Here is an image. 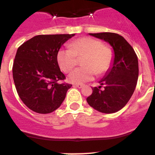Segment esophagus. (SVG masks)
<instances>
[{"instance_id":"obj_1","label":"esophagus","mask_w":155,"mask_h":155,"mask_svg":"<svg viewBox=\"0 0 155 155\" xmlns=\"http://www.w3.org/2000/svg\"><path fill=\"white\" fill-rule=\"evenodd\" d=\"M74 87H78V88H81V87H84V84H74Z\"/></svg>"}]
</instances>
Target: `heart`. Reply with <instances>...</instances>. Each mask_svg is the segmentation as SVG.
Instances as JSON below:
<instances>
[{"label":"heart","instance_id":"b5f03b06","mask_svg":"<svg viewBox=\"0 0 155 155\" xmlns=\"http://www.w3.org/2000/svg\"><path fill=\"white\" fill-rule=\"evenodd\" d=\"M113 52L103 46L100 40L83 37L69 44V49H62L57 53V62L61 69L68 73L83 58V68H77L70 74L68 79L72 83L82 84L94 78L95 74H102L108 71L113 61Z\"/></svg>","mask_w":155,"mask_h":155}]
</instances>
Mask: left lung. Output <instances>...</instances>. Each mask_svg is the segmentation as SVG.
Segmentation results:
<instances>
[{
  "label": "left lung",
  "mask_w": 155,
  "mask_h": 155,
  "mask_svg": "<svg viewBox=\"0 0 155 155\" xmlns=\"http://www.w3.org/2000/svg\"><path fill=\"white\" fill-rule=\"evenodd\" d=\"M89 35L109 42L113 49L114 59L99 81L101 85L93 87L87 102L100 113H116L127 105L134 92L139 74L137 57L132 46L119 34L101 32ZM102 85L104 86L102 90Z\"/></svg>",
  "instance_id": "8db88e82"
}]
</instances>
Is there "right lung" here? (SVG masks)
Returning a JSON list of instances; mask_svg holds the SVG:
<instances>
[{
	"mask_svg": "<svg viewBox=\"0 0 155 155\" xmlns=\"http://www.w3.org/2000/svg\"><path fill=\"white\" fill-rule=\"evenodd\" d=\"M75 34L39 35L19 46L13 64V79L19 97L28 109L46 114L58 109L72 84L64 80L57 53Z\"/></svg>",
	"mask_w": 155,
	"mask_h": 155,
	"instance_id": "right-lung-1",
	"label": "right lung"
}]
</instances>
